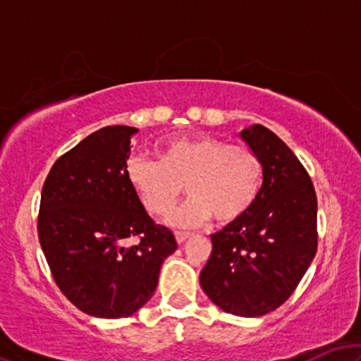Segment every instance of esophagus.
<instances>
[{
	"label": "esophagus",
	"mask_w": 361,
	"mask_h": 361,
	"mask_svg": "<svg viewBox=\"0 0 361 361\" xmlns=\"http://www.w3.org/2000/svg\"><path fill=\"white\" fill-rule=\"evenodd\" d=\"M175 235H176V241H178V244H183L186 239L190 238V233H181V231H178V233H175Z\"/></svg>",
	"instance_id": "1"
}]
</instances>
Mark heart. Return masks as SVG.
<instances>
[{
  "label": "heart",
  "instance_id": "1",
  "mask_svg": "<svg viewBox=\"0 0 361 361\" xmlns=\"http://www.w3.org/2000/svg\"><path fill=\"white\" fill-rule=\"evenodd\" d=\"M157 161L132 156L126 176L139 202L151 215H166L185 186L190 195L169 215L176 227H195L215 217L233 224L252 209L263 185V164L251 149L221 139L176 137L156 152Z\"/></svg>",
  "mask_w": 361,
  "mask_h": 361
}]
</instances>
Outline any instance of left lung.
<instances>
[{
	"label": "left lung",
	"mask_w": 361,
	"mask_h": 361,
	"mask_svg": "<svg viewBox=\"0 0 361 361\" xmlns=\"http://www.w3.org/2000/svg\"><path fill=\"white\" fill-rule=\"evenodd\" d=\"M263 164L256 204L212 238L200 285L224 312L258 317L292 295L317 251V200L297 156L270 128L239 132Z\"/></svg>",
	"instance_id": "1"
}]
</instances>
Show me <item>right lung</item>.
I'll return each instance as SVG.
<instances>
[{
    "label": "right lung",
    "instance_id": "1",
    "mask_svg": "<svg viewBox=\"0 0 361 361\" xmlns=\"http://www.w3.org/2000/svg\"><path fill=\"white\" fill-rule=\"evenodd\" d=\"M137 128L109 126L66 152L40 197L39 241L61 292L93 317L132 316L151 299L175 234L154 224L128 185ZM137 235L140 241L128 245Z\"/></svg>",
    "mask_w": 361,
    "mask_h": 361
}]
</instances>
